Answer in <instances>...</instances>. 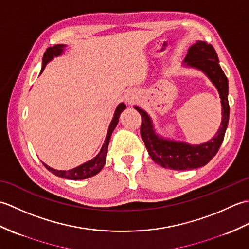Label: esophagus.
I'll use <instances>...</instances> for the list:
<instances>
[{"instance_id":"34e87169","label":"esophagus","mask_w":249,"mask_h":249,"mask_svg":"<svg viewBox=\"0 0 249 249\" xmlns=\"http://www.w3.org/2000/svg\"><path fill=\"white\" fill-rule=\"evenodd\" d=\"M136 99H137V97L135 96L134 94L129 93V94L126 95V102H127L128 104H133Z\"/></svg>"}]
</instances>
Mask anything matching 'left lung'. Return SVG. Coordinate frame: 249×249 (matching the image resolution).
<instances>
[{
    "label": "left lung",
    "instance_id": "left-lung-1",
    "mask_svg": "<svg viewBox=\"0 0 249 249\" xmlns=\"http://www.w3.org/2000/svg\"><path fill=\"white\" fill-rule=\"evenodd\" d=\"M185 64L205 72L217 88L223 107V119L217 133L210 141L199 145L167 140L155 134L153 124L144 110L135 107L141 115L140 134L152 160L163 168L172 170H192L205 166L218 152L228 127L230 107L228 103V79L219 65L214 47L205 41H197L190 47Z\"/></svg>",
    "mask_w": 249,
    "mask_h": 249
}]
</instances>
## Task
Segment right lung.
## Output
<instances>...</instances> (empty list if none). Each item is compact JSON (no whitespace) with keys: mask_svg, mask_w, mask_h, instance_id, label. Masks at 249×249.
Returning <instances> with one entry per match:
<instances>
[{"mask_svg":"<svg viewBox=\"0 0 249 249\" xmlns=\"http://www.w3.org/2000/svg\"><path fill=\"white\" fill-rule=\"evenodd\" d=\"M65 47H66L65 45H55L53 47H49V48L46 50V52L44 53V57H43V67H41L40 72H43V71L45 70L47 63L53 59L54 56H59L60 54H62V52H63V50H64ZM125 108H126V106L124 104H120L118 106V108H116L115 112H114L113 119H112V121H111V123L109 125L108 133H107V136H106V139H105L102 150H100L98 155L95 157L94 160H89L86 163H83V165L79 166L75 169H71V170H68V171L55 170V169L50 168L49 166L45 165V163H44V166L48 169L51 173H53L54 176L68 178V179H84V178H91V177L95 176V174H97L105 166L106 155H107V152H108V145H109V141L111 138V134H112V131L114 130L116 124H118L121 112Z\"/></svg>","mask_w":249,"mask_h":249,"instance_id":"add662e5","label":"right lung"}]
</instances>
